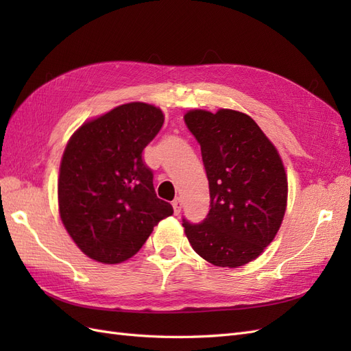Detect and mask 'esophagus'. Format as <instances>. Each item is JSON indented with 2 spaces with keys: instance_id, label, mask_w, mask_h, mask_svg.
<instances>
[{
  "instance_id": "34e87169",
  "label": "esophagus",
  "mask_w": 351,
  "mask_h": 351,
  "mask_svg": "<svg viewBox=\"0 0 351 351\" xmlns=\"http://www.w3.org/2000/svg\"><path fill=\"white\" fill-rule=\"evenodd\" d=\"M173 208H174V214L180 215V212H182V200H180V197H176L173 200Z\"/></svg>"
}]
</instances>
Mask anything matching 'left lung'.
<instances>
[{
	"label": "left lung",
	"mask_w": 351,
	"mask_h": 351,
	"mask_svg": "<svg viewBox=\"0 0 351 351\" xmlns=\"http://www.w3.org/2000/svg\"><path fill=\"white\" fill-rule=\"evenodd\" d=\"M200 145L210 205L200 224L183 219L193 250L212 265L237 268L277 236L287 206V176L277 147L247 114L192 110L184 115Z\"/></svg>",
	"instance_id": "8db88e82"
}]
</instances>
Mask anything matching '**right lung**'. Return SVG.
<instances>
[{
  "label": "right lung",
  "mask_w": 351,
  "mask_h": 351,
  "mask_svg": "<svg viewBox=\"0 0 351 351\" xmlns=\"http://www.w3.org/2000/svg\"><path fill=\"white\" fill-rule=\"evenodd\" d=\"M162 124L161 110L130 102L84 123L70 137L60 165V217L90 259L127 261L159 221L173 215V206L156 196L142 156Z\"/></svg>",
  "instance_id": "add662e5"
}]
</instances>
